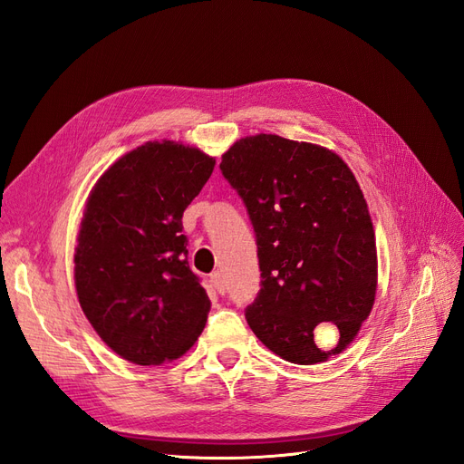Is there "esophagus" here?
<instances>
[{
	"label": "esophagus",
	"instance_id": "esophagus-1",
	"mask_svg": "<svg viewBox=\"0 0 464 464\" xmlns=\"http://www.w3.org/2000/svg\"><path fill=\"white\" fill-rule=\"evenodd\" d=\"M210 281H212V285L216 287V291H218L219 295L226 293V279H223V274H221V272H214L212 277H210Z\"/></svg>",
	"mask_w": 464,
	"mask_h": 464
}]
</instances>
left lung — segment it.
Masks as SVG:
<instances>
[{"instance_id": "left-lung-1", "label": "left lung", "mask_w": 464, "mask_h": 464, "mask_svg": "<svg viewBox=\"0 0 464 464\" xmlns=\"http://www.w3.org/2000/svg\"><path fill=\"white\" fill-rule=\"evenodd\" d=\"M219 169L243 198L256 233L262 281L245 310L254 335L304 366L347 349L378 285L368 204L347 163L316 144L256 134L237 140ZM322 321L340 330L332 352L313 341Z\"/></svg>"}]
</instances>
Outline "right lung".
<instances>
[{"label": "right lung", "mask_w": 464, "mask_h": 464, "mask_svg": "<svg viewBox=\"0 0 464 464\" xmlns=\"http://www.w3.org/2000/svg\"><path fill=\"white\" fill-rule=\"evenodd\" d=\"M216 160L173 140L119 158L88 197L74 248V287L88 322L129 362L183 356L202 334L210 298L188 267L183 212Z\"/></svg>", "instance_id": "obj_1"}]
</instances>
